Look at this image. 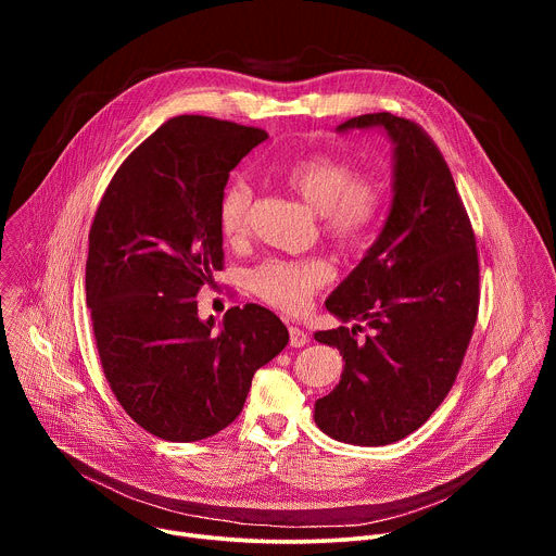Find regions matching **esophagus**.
<instances>
[{"label":"esophagus","instance_id":"34e87169","mask_svg":"<svg viewBox=\"0 0 556 556\" xmlns=\"http://www.w3.org/2000/svg\"><path fill=\"white\" fill-rule=\"evenodd\" d=\"M307 341H309V337L299 326H290V345L292 348H303V345H307Z\"/></svg>","mask_w":556,"mask_h":556}]
</instances>
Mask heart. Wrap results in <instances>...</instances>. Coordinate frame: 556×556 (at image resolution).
Wrapping results in <instances>:
<instances>
[{"mask_svg": "<svg viewBox=\"0 0 556 556\" xmlns=\"http://www.w3.org/2000/svg\"><path fill=\"white\" fill-rule=\"evenodd\" d=\"M286 182L321 213L326 235L339 247L365 242L384 211L382 182L374 174L356 172L345 157L332 153H312L292 163ZM253 195L251 182L242 176L230 180L219 195L217 224L226 242L247 237ZM332 277L334 268L324 257H268L249 273V288L277 309L301 312Z\"/></svg>", "mask_w": 556, "mask_h": 556, "instance_id": "heart-1", "label": "heart"}]
</instances>
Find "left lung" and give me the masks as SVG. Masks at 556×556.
<instances>
[{
  "label": "left lung",
  "mask_w": 556,
  "mask_h": 556,
  "mask_svg": "<svg viewBox=\"0 0 556 556\" xmlns=\"http://www.w3.org/2000/svg\"><path fill=\"white\" fill-rule=\"evenodd\" d=\"M382 127L395 142L393 202L384 228L326 307L352 330L316 332L341 350L339 384L314 420L334 440L380 446L422 427L448 395L480 309V257L464 202L433 138L389 112L339 125Z\"/></svg>",
  "instance_id": "obj_1"
}]
</instances>
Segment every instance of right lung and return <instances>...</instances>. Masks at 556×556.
Returning a JSON list of instances; mask_svg holds the SVG:
<instances>
[{"mask_svg":"<svg viewBox=\"0 0 556 556\" xmlns=\"http://www.w3.org/2000/svg\"><path fill=\"white\" fill-rule=\"evenodd\" d=\"M260 127L176 116L110 180L90 228L86 292L103 374L155 438L195 442L242 414L255 371L288 345L279 316L230 307L200 321L198 292L224 268L217 202L264 142Z\"/></svg>","mask_w":556,"mask_h":556,"instance_id":"right-lung-1","label":"right lung"}]
</instances>
